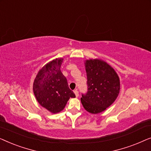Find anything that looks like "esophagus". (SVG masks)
<instances>
[{
	"instance_id": "34e87169",
	"label": "esophagus",
	"mask_w": 151,
	"mask_h": 151,
	"mask_svg": "<svg viewBox=\"0 0 151 151\" xmlns=\"http://www.w3.org/2000/svg\"><path fill=\"white\" fill-rule=\"evenodd\" d=\"M73 92H74V93H75L76 96V97H78V96H79V93H78V90H77V89L74 90V91H73Z\"/></svg>"
}]
</instances>
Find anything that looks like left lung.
I'll return each mask as SVG.
<instances>
[{"mask_svg": "<svg viewBox=\"0 0 151 151\" xmlns=\"http://www.w3.org/2000/svg\"><path fill=\"white\" fill-rule=\"evenodd\" d=\"M84 66L88 91L82 94L81 102L86 111L97 114L116 100L120 89L119 78L113 68L100 59L87 60Z\"/></svg>", "mask_w": 151, "mask_h": 151, "instance_id": "1", "label": "left lung"}]
</instances>
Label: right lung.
Wrapping results in <instances>:
<instances>
[{"mask_svg": "<svg viewBox=\"0 0 151 151\" xmlns=\"http://www.w3.org/2000/svg\"><path fill=\"white\" fill-rule=\"evenodd\" d=\"M63 61V58H60L46 64L38 71L33 84L37 101L52 113L60 112L69 98L76 97L61 72Z\"/></svg>", "mask_w": 151, "mask_h": 151, "instance_id": "obj_1", "label": "right lung"}]
</instances>
